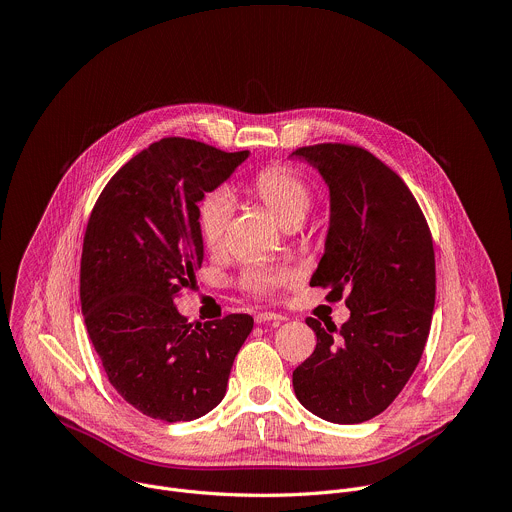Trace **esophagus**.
Listing matches in <instances>:
<instances>
[{"instance_id":"esophagus-1","label":"esophagus","mask_w":512,"mask_h":512,"mask_svg":"<svg viewBox=\"0 0 512 512\" xmlns=\"http://www.w3.org/2000/svg\"><path fill=\"white\" fill-rule=\"evenodd\" d=\"M283 319H285V317H283L281 313H273V311H261V313L255 315V321H257V323H267V321H277V323H279V321H283Z\"/></svg>"}]
</instances>
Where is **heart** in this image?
I'll list each match as a JSON object with an SVG mask.
<instances>
[{"label": "heart", "mask_w": 512, "mask_h": 512, "mask_svg": "<svg viewBox=\"0 0 512 512\" xmlns=\"http://www.w3.org/2000/svg\"><path fill=\"white\" fill-rule=\"evenodd\" d=\"M253 191L285 227L301 223L313 205L309 183L293 168L281 164L259 170L253 179ZM231 213L233 195L227 189H217L201 201L199 227L207 247L219 249L225 243ZM293 279L295 273L289 267L253 265L243 273V287L253 295L269 297L279 287L289 285Z\"/></svg>", "instance_id": "b5f03b06"}]
</instances>
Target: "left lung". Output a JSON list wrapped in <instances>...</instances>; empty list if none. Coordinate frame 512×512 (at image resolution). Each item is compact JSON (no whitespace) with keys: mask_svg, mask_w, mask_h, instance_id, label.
<instances>
[{"mask_svg":"<svg viewBox=\"0 0 512 512\" xmlns=\"http://www.w3.org/2000/svg\"><path fill=\"white\" fill-rule=\"evenodd\" d=\"M291 156L329 187L325 251L309 285L327 287L329 301L348 291L350 307L339 329L305 319L317 344L293 390L311 414L360 424L396 400L422 358L436 299L432 235L410 189L372 152L327 142Z\"/></svg>","mask_w":512,"mask_h":512,"instance_id":"left-lung-1","label":"left lung"}]
</instances>
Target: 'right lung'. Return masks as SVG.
I'll return each instance as SVG.
<instances>
[{"label": "right lung", "mask_w": 512, "mask_h": 512, "mask_svg": "<svg viewBox=\"0 0 512 512\" xmlns=\"http://www.w3.org/2000/svg\"><path fill=\"white\" fill-rule=\"evenodd\" d=\"M249 150L170 136L130 158L98 197L84 235L80 301L116 392L138 412L189 422L225 398L253 317L189 323L175 299L203 263L197 203Z\"/></svg>", "instance_id": "add662e5"}]
</instances>
